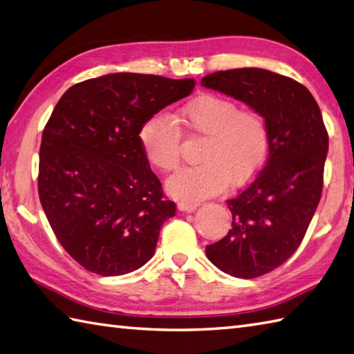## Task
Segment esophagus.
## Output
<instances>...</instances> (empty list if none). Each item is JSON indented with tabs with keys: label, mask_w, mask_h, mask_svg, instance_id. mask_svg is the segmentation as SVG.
I'll return each mask as SVG.
<instances>
[{
	"label": "esophagus",
	"mask_w": 354,
	"mask_h": 354,
	"mask_svg": "<svg viewBox=\"0 0 354 354\" xmlns=\"http://www.w3.org/2000/svg\"><path fill=\"white\" fill-rule=\"evenodd\" d=\"M201 205V202H192V201H183V202H179L178 204V208L181 209V212H194V209H196L198 207Z\"/></svg>",
	"instance_id": "esophagus-1"
}]
</instances>
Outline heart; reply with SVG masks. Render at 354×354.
<instances>
[{"label":"heart","mask_w":354,"mask_h":354,"mask_svg":"<svg viewBox=\"0 0 354 354\" xmlns=\"http://www.w3.org/2000/svg\"><path fill=\"white\" fill-rule=\"evenodd\" d=\"M187 131L205 137L201 165L176 173L167 190L178 199L201 201L216 196L231 184L242 185L265 165L270 132L259 111L239 108L228 97L204 94L189 102L176 117ZM149 162L161 171L176 170L181 161V133L164 114L150 117L140 131Z\"/></svg>","instance_id":"b5f03b06"}]
</instances>
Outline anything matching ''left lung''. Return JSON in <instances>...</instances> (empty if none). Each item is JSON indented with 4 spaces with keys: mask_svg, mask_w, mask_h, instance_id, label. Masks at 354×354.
Listing matches in <instances>:
<instances>
[{
    "mask_svg": "<svg viewBox=\"0 0 354 354\" xmlns=\"http://www.w3.org/2000/svg\"><path fill=\"white\" fill-rule=\"evenodd\" d=\"M201 85L259 111L270 132L265 167L239 196L228 199V234L205 248L222 272L255 278L298 250L322 193L328 135L317 100L297 80L263 68L208 74Z\"/></svg>",
    "mask_w": 354,
    "mask_h": 354,
    "instance_id": "8db88e82",
    "label": "left lung"
}]
</instances>
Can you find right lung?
<instances>
[{
	"label": "right lung",
	"instance_id": "1",
	"mask_svg": "<svg viewBox=\"0 0 354 354\" xmlns=\"http://www.w3.org/2000/svg\"><path fill=\"white\" fill-rule=\"evenodd\" d=\"M194 85L114 73L76 84L57 102L42 132L37 190L59 243L89 272L124 275L153 257L176 205L164 198L140 131Z\"/></svg>",
	"mask_w": 354,
	"mask_h": 354
}]
</instances>
